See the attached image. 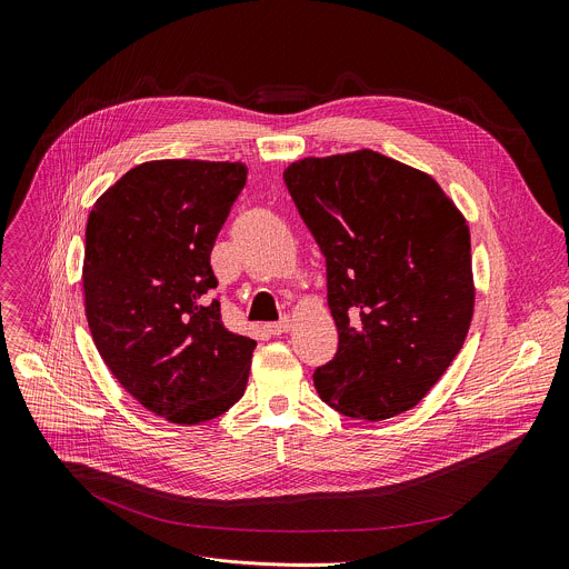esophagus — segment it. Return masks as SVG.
Masks as SVG:
<instances>
[{
    "label": "esophagus",
    "mask_w": 569,
    "mask_h": 569,
    "mask_svg": "<svg viewBox=\"0 0 569 569\" xmlns=\"http://www.w3.org/2000/svg\"><path fill=\"white\" fill-rule=\"evenodd\" d=\"M290 327H292L290 318H281L279 322H272V325H268V327H266V331H268L270 336H281V333L290 331Z\"/></svg>",
    "instance_id": "esophagus-1"
}]
</instances>
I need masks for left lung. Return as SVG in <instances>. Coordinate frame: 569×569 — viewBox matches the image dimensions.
I'll return each instance as SVG.
<instances>
[{"label":"left lung","mask_w":569,"mask_h":569,"mask_svg":"<svg viewBox=\"0 0 569 569\" xmlns=\"http://www.w3.org/2000/svg\"><path fill=\"white\" fill-rule=\"evenodd\" d=\"M283 181L325 253L338 327L316 390L342 416L395 418L420 403L468 336L470 229L429 174L372 149L303 159Z\"/></svg>","instance_id":"1"}]
</instances>
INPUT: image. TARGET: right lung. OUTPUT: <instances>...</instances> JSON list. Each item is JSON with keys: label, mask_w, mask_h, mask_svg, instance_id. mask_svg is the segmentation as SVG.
<instances>
[{"label": "right lung", "mask_w": 569, "mask_h": 569, "mask_svg": "<svg viewBox=\"0 0 569 569\" xmlns=\"http://www.w3.org/2000/svg\"><path fill=\"white\" fill-rule=\"evenodd\" d=\"M247 181L242 163L151 161L92 206L86 318L99 356L147 410L199 425L244 392L251 338L220 313L211 251Z\"/></svg>", "instance_id": "obj_1"}]
</instances>
